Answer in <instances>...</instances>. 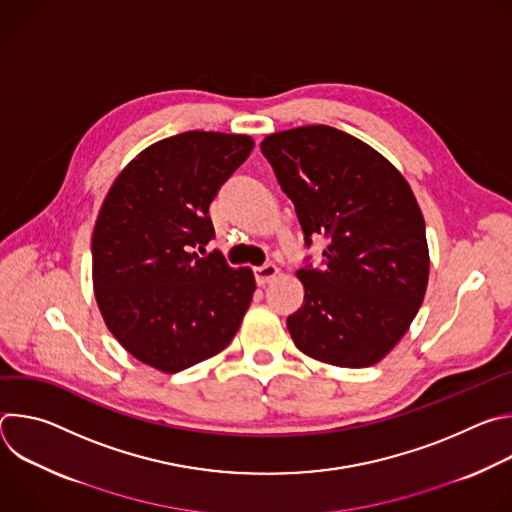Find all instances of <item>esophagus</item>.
<instances>
[{"mask_svg":"<svg viewBox=\"0 0 512 512\" xmlns=\"http://www.w3.org/2000/svg\"><path fill=\"white\" fill-rule=\"evenodd\" d=\"M275 277H279V267L273 265V263H265L261 267L255 269V279L259 285H267L271 283Z\"/></svg>","mask_w":512,"mask_h":512,"instance_id":"1","label":"esophagus"}]
</instances>
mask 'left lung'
<instances>
[{"label": "left lung", "mask_w": 512, "mask_h": 512, "mask_svg": "<svg viewBox=\"0 0 512 512\" xmlns=\"http://www.w3.org/2000/svg\"><path fill=\"white\" fill-rule=\"evenodd\" d=\"M261 152L296 204L306 243L324 235V269H300L294 344L344 369L383 360L409 330L429 279L425 221L403 174L369 143L330 125L267 135Z\"/></svg>", "instance_id": "left-lung-1"}]
</instances>
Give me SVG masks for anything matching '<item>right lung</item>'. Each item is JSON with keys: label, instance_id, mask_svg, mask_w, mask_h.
Returning <instances> with one entry per match:
<instances>
[{"label": "right lung", "instance_id": "obj_1", "mask_svg": "<svg viewBox=\"0 0 512 512\" xmlns=\"http://www.w3.org/2000/svg\"><path fill=\"white\" fill-rule=\"evenodd\" d=\"M253 137L186 131L139 152L109 188L93 229V289L117 342L139 362L178 373L229 346L255 291L251 267L221 253L208 206L247 160Z\"/></svg>", "mask_w": 512, "mask_h": 512}]
</instances>
